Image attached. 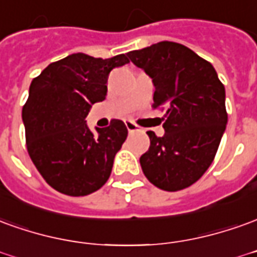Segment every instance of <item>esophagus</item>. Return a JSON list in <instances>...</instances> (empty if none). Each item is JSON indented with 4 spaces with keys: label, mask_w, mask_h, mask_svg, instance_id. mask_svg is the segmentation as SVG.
I'll return each mask as SVG.
<instances>
[{
    "label": "esophagus",
    "mask_w": 257,
    "mask_h": 257,
    "mask_svg": "<svg viewBox=\"0 0 257 257\" xmlns=\"http://www.w3.org/2000/svg\"><path fill=\"white\" fill-rule=\"evenodd\" d=\"M125 125H126V129H128L129 134H135V132H139V131H141V128H139L136 123L132 122V121H126Z\"/></svg>",
    "instance_id": "obj_1"
}]
</instances>
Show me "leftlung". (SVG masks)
I'll use <instances>...</instances> for the list:
<instances>
[{
    "mask_svg": "<svg viewBox=\"0 0 257 257\" xmlns=\"http://www.w3.org/2000/svg\"><path fill=\"white\" fill-rule=\"evenodd\" d=\"M154 85V107L167 108L161 138L147 132L142 154L146 178L160 189H185L209 168L227 126L225 89L213 65L191 48L161 41L128 53Z\"/></svg>",
    "mask_w": 257,
    "mask_h": 257,
    "instance_id": "1",
    "label": "left lung"
}]
</instances>
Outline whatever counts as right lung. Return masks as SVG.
Segmentation results:
<instances>
[{
	"label": "right lung",
	"instance_id": "right-lung-1",
	"mask_svg": "<svg viewBox=\"0 0 257 257\" xmlns=\"http://www.w3.org/2000/svg\"><path fill=\"white\" fill-rule=\"evenodd\" d=\"M129 62L125 54L94 58L71 54L32 80L22 110L30 159L55 191L86 196L110 178L114 157L128 136L119 119L91 132L86 116L107 96L111 69Z\"/></svg>",
	"mask_w": 257,
	"mask_h": 257
}]
</instances>
